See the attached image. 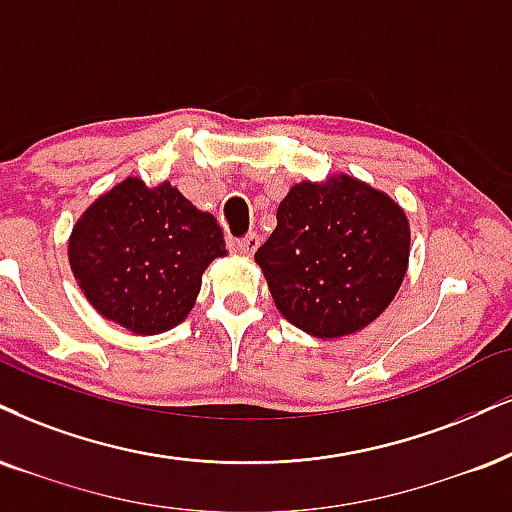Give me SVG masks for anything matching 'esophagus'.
<instances>
[{"label": "esophagus", "mask_w": 512, "mask_h": 512, "mask_svg": "<svg viewBox=\"0 0 512 512\" xmlns=\"http://www.w3.org/2000/svg\"><path fill=\"white\" fill-rule=\"evenodd\" d=\"M258 244H261V237L251 232V235H246L242 239H232L230 246H232V251H235V254L254 256V251L258 249Z\"/></svg>", "instance_id": "34e87169"}]
</instances>
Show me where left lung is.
<instances>
[{
  "label": "left lung",
  "mask_w": 512,
  "mask_h": 512,
  "mask_svg": "<svg viewBox=\"0 0 512 512\" xmlns=\"http://www.w3.org/2000/svg\"><path fill=\"white\" fill-rule=\"evenodd\" d=\"M410 227L403 208L365 182L339 175L301 182L277 206V227L256 263L273 301L318 339L370 325L399 292Z\"/></svg>",
  "instance_id": "obj_1"
}]
</instances>
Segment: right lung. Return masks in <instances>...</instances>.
Wrapping results in <instances>:
<instances>
[{
  "label": "right lung",
  "instance_id": "add662e5",
  "mask_svg": "<svg viewBox=\"0 0 512 512\" xmlns=\"http://www.w3.org/2000/svg\"><path fill=\"white\" fill-rule=\"evenodd\" d=\"M223 230L170 182L128 178L82 213L68 261L87 301L135 334H161L192 311L201 275L225 256Z\"/></svg>",
  "mask_w": 512,
  "mask_h": 512
}]
</instances>
